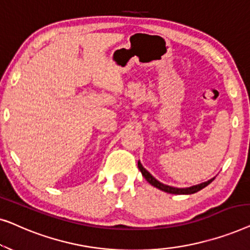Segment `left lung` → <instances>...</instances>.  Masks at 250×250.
<instances>
[{
    "label": "left lung",
    "mask_w": 250,
    "mask_h": 250,
    "mask_svg": "<svg viewBox=\"0 0 250 250\" xmlns=\"http://www.w3.org/2000/svg\"><path fill=\"white\" fill-rule=\"evenodd\" d=\"M138 167L139 169L141 170L142 175L145 179L148 181V182L151 184V186L156 187L157 189L164 191V192H167V193H173V194H192V193H196L198 191H200L201 189H204V188H206L208 184H210L213 182L215 177L213 179L206 181V182H203L200 184H196V186H192V187H189V188H174V187H170V186H166V184H164L162 182H159L158 180H156L155 177H153L151 174H150L148 170H146L145 167L142 166V164L140 163V160L138 162Z\"/></svg>",
    "instance_id": "1"
}]
</instances>
